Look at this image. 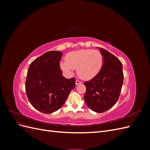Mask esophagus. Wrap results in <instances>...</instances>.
<instances>
[{
    "label": "esophagus",
    "mask_w": 150,
    "mask_h": 150,
    "mask_svg": "<svg viewBox=\"0 0 150 150\" xmlns=\"http://www.w3.org/2000/svg\"><path fill=\"white\" fill-rule=\"evenodd\" d=\"M82 84V82L80 81H78V80H76V85H79V84Z\"/></svg>",
    "instance_id": "obj_1"
}]
</instances>
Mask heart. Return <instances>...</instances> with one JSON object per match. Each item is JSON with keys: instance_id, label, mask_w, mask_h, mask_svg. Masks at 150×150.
<instances>
[{"instance_id": "1", "label": "heart", "mask_w": 150, "mask_h": 150, "mask_svg": "<svg viewBox=\"0 0 150 150\" xmlns=\"http://www.w3.org/2000/svg\"><path fill=\"white\" fill-rule=\"evenodd\" d=\"M103 64V56L100 51L92 49H80L67 54L66 62H61L60 67L66 73L71 75L72 69H77L80 78L89 80L96 76Z\"/></svg>"}]
</instances>
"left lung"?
<instances>
[{
  "instance_id": "obj_1",
  "label": "left lung",
  "mask_w": 150,
  "mask_h": 150,
  "mask_svg": "<svg viewBox=\"0 0 150 150\" xmlns=\"http://www.w3.org/2000/svg\"><path fill=\"white\" fill-rule=\"evenodd\" d=\"M103 56V64L99 73L84 83L86 91L84 101L91 110L103 112L116 103L123 83L121 62L111 53L98 47Z\"/></svg>"
}]
</instances>
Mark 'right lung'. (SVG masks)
Listing matches in <instances>:
<instances>
[{
    "label": "right lung",
    "mask_w": 150,
    "mask_h": 150,
    "mask_svg": "<svg viewBox=\"0 0 150 150\" xmlns=\"http://www.w3.org/2000/svg\"><path fill=\"white\" fill-rule=\"evenodd\" d=\"M62 53L49 51L31 62L27 74L26 94L34 108L45 114L57 111L75 87L74 78L62 75L59 62Z\"/></svg>",
    "instance_id": "add662e5"
}]
</instances>
